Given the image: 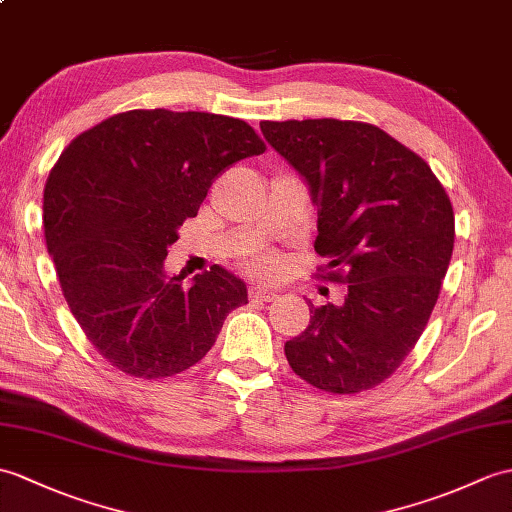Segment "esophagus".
<instances>
[{
	"instance_id": "esophagus-1",
	"label": "esophagus",
	"mask_w": 512,
	"mask_h": 512,
	"mask_svg": "<svg viewBox=\"0 0 512 512\" xmlns=\"http://www.w3.org/2000/svg\"><path fill=\"white\" fill-rule=\"evenodd\" d=\"M248 299L251 301H261V303H270L277 299V292L275 290H268V288H251L248 290Z\"/></svg>"
}]
</instances>
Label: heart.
Masks as SVG:
<instances>
[{
  "label": "heart",
  "mask_w": 512,
  "mask_h": 512,
  "mask_svg": "<svg viewBox=\"0 0 512 512\" xmlns=\"http://www.w3.org/2000/svg\"><path fill=\"white\" fill-rule=\"evenodd\" d=\"M246 268L255 272V275H259V277H272V275H277V272H279L281 261L275 253L257 251L246 259Z\"/></svg>",
  "instance_id": "heart-1"
}]
</instances>
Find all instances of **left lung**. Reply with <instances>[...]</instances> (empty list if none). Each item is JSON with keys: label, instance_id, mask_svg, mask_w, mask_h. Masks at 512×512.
Listing matches in <instances>:
<instances>
[{"label": "left lung", "instance_id": "left-lung-1", "mask_svg": "<svg viewBox=\"0 0 512 512\" xmlns=\"http://www.w3.org/2000/svg\"><path fill=\"white\" fill-rule=\"evenodd\" d=\"M318 207L320 279L344 301L310 307L285 342L292 371L318 390L353 395L397 371L432 316L454 251V209L417 152L351 120L261 122Z\"/></svg>", "mask_w": 512, "mask_h": 512}]
</instances>
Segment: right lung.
<instances>
[{
    "label": "right lung",
    "mask_w": 512,
    "mask_h": 512,
    "mask_svg": "<svg viewBox=\"0 0 512 512\" xmlns=\"http://www.w3.org/2000/svg\"><path fill=\"white\" fill-rule=\"evenodd\" d=\"M261 152L244 120L135 109L80 133L58 157L43 189L47 253L71 314L111 366L144 379L183 373L248 303L242 279L220 266L185 288L163 261L211 183Z\"/></svg>",
    "instance_id": "add662e5"
}]
</instances>
